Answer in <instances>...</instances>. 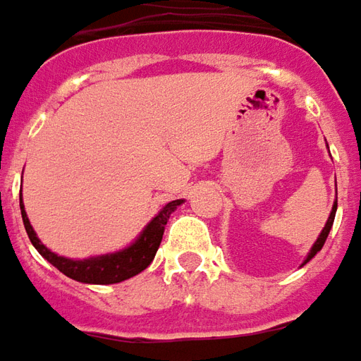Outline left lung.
Masks as SVG:
<instances>
[{
  "mask_svg": "<svg viewBox=\"0 0 361 361\" xmlns=\"http://www.w3.org/2000/svg\"><path fill=\"white\" fill-rule=\"evenodd\" d=\"M336 207H338V203H334V207H332V213H330V217H328V221H326L324 229H322V233H320V237L316 239L314 247L310 249V252H308V257H306V261H304V263H308V261H310V259L314 257L316 252H318V251H320V249H322V247H324L326 239H328V233H330V229H332V223H334Z\"/></svg>",
  "mask_w": 361,
  "mask_h": 361,
  "instance_id": "left-lung-1",
  "label": "left lung"
}]
</instances>
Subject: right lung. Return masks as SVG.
<instances>
[{"mask_svg":"<svg viewBox=\"0 0 361 361\" xmlns=\"http://www.w3.org/2000/svg\"><path fill=\"white\" fill-rule=\"evenodd\" d=\"M183 200L170 201L164 209H161L148 227L142 231L134 245H130L128 249L120 252H112V255H102V257H94V259H85V261H71L65 257H59L55 252H51L43 243L37 239L35 231L31 227V223L27 219V213L23 209V201H21V193H19V205H21V217H23V225L29 235V239L33 243L37 251L45 257L53 267H57L63 274H67L68 279L78 281V283L88 284H114L120 281H126L130 276H136L142 273L144 269H148L149 263L154 261L156 251L160 247L161 237H164V227L170 219L171 212L180 205Z\"/></svg>","mask_w":361,"mask_h":361,"instance_id":"obj_1","label":"right lung"}]
</instances>
